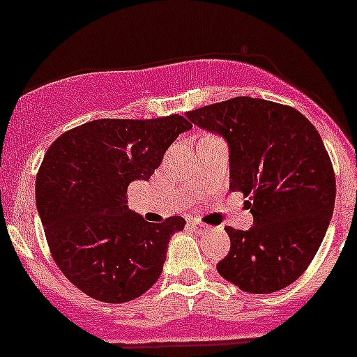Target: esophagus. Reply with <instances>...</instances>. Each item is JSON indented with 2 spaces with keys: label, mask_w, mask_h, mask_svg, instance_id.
Instances as JSON below:
<instances>
[{
  "label": "esophagus",
  "mask_w": 357,
  "mask_h": 357,
  "mask_svg": "<svg viewBox=\"0 0 357 357\" xmlns=\"http://www.w3.org/2000/svg\"><path fill=\"white\" fill-rule=\"evenodd\" d=\"M193 225H195V229H197V230H200V232H204V230H207V229H209V227H207V225H204V223H200V222H195Z\"/></svg>",
  "instance_id": "1"
}]
</instances>
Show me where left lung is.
<instances>
[{
    "label": "left lung",
    "mask_w": 357,
    "mask_h": 357,
    "mask_svg": "<svg viewBox=\"0 0 357 357\" xmlns=\"http://www.w3.org/2000/svg\"><path fill=\"white\" fill-rule=\"evenodd\" d=\"M185 118L227 141L230 191L250 198L254 225L227 227L230 252L218 273L257 295L295 282L320 248L336 198L333 164L317 128L293 107L250 96Z\"/></svg>",
    "instance_id": "obj_1"
}]
</instances>
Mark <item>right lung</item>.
Returning <instances> with one entry per match:
<instances>
[{
	"mask_svg": "<svg viewBox=\"0 0 357 357\" xmlns=\"http://www.w3.org/2000/svg\"><path fill=\"white\" fill-rule=\"evenodd\" d=\"M191 123L94 119L62 134L44 155L36 202L50 250L61 272L96 301H134L155 284L168 243L185 220L146 222L127 206L134 181H148Z\"/></svg>",
	"mask_w": 357,
	"mask_h": 357,
	"instance_id": "1",
	"label": "right lung"
}]
</instances>
